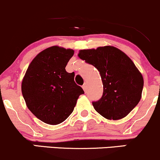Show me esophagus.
<instances>
[{"label":"esophagus","mask_w":160,"mask_h":160,"mask_svg":"<svg viewBox=\"0 0 160 160\" xmlns=\"http://www.w3.org/2000/svg\"><path fill=\"white\" fill-rule=\"evenodd\" d=\"M83 87V90L86 92V91H87V83H84L83 85V87Z\"/></svg>","instance_id":"obj_1"}]
</instances>
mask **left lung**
I'll return each mask as SVG.
<instances>
[{
  "label": "left lung",
  "mask_w": 160,
  "mask_h": 160,
  "mask_svg": "<svg viewBox=\"0 0 160 160\" xmlns=\"http://www.w3.org/2000/svg\"><path fill=\"white\" fill-rule=\"evenodd\" d=\"M79 58L99 71L103 84L100 99L92 102L95 110L109 120L127 116L141 99L143 76L131 59L113 46L80 50Z\"/></svg>",
  "instance_id": "left-lung-1"
}]
</instances>
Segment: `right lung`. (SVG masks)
Here are the masks:
<instances>
[{"label": "right lung", "mask_w": 160, "mask_h": 160, "mask_svg": "<svg viewBox=\"0 0 160 160\" xmlns=\"http://www.w3.org/2000/svg\"><path fill=\"white\" fill-rule=\"evenodd\" d=\"M73 50L52 46L32 61L22 81V93L28 108L48 124H58L73 112L84 91L65 68Z\"/></svg>", "instance_id": "obj_1"}]
</instances>
